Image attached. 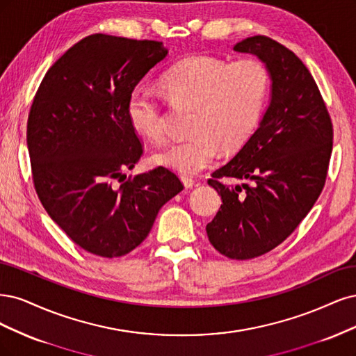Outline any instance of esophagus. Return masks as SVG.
I'll return each instance as SVG.
<instances>
[{"label":"esophagus","instance_id":"1","mask_svg":"<svg viewBox=\"0 0 356 356\" xmlns=\"http://www.w3.org/2000/svg\"><path fill=\"white\" fill-rule=\"evenodd\" d=\"M181 181H183V185H185V188H188V189L193 188V185H195V180L191 177H186V176L181 177Z\"/></svg>","mask_w":356,"mask_h":356}]
</instances>
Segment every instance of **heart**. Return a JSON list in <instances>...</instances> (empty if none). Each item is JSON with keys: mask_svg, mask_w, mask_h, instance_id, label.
Masks as SVG:
<instances>
[{"mask_svg": "<svg viewBox=\"0 0 356 356\" xmlns=\"http://www.w3.org/2000/svg\"><path fill=\"white\" fill-rule=\"evenodd\" d=\"M170 100L193 108L185 140L171 143L154 155V163L195 176L225 151H235L254 134L261 120L270 87L268 66L256 57L229 63L207 54L189 56L173 65L163 76ZM133 129L154 143L167 139L165 111L152 91L136 88L129 99Z\"/></svg>", "mask_w": 356, "mask_h": 356, "instance_id": "obj_1", "label": "heart"}]
</instances>
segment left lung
<instances>
[{"label":"left lung","instance_id":"obj_1","mask_svg":"<svg viewBox=\"0 0 356 356\" xmlns=\"http://www.w3.org/2000/svg\"><path fill=\"white\" fill-rule=\"evenodd\" d=\"M234 50L266 63L272 99L260 127L209 179L223 204L205 229L220 254L247 260L278 247L314 207L328 173L332 122L314 76L291 50L265 35ZM223 177L245 183L229 187Z\"/></svg>","mask_w":356,"mask_h":356}]
</instances>
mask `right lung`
<instances>
[{
	"mask_svg": "<svg viewBox=\"0 0 356 356\" xmlns=\"http://www.w3.org/2000/svg\"><path fill=\"white\" fill-rule=\"evenodd\" d=\"M165 56L161 41L93 33L54 62L33 97L26 129L33 188L51 219L88 253H130L183 189L163 165L122 175L143 155L129 120L130 95Z\"/></svg>",
	"mask_w": 356,
	"mask_h": 356,
	"instance_id": "obj_1",
	"label": "right lung"
}]
</instances>
